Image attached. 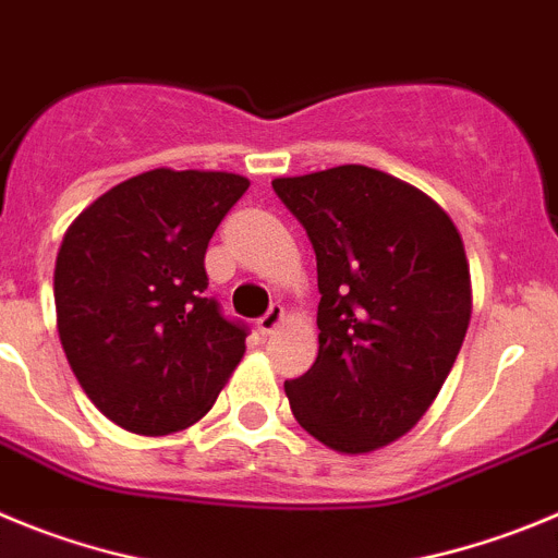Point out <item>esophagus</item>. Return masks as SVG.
Listing matches in <instances>:
<instances>
[{"instance_id":"34e87169","label":"esophagus","mask_w":558,"mask_h":558,"mask_svg":"<svg viewBox=\"0 0 558 558\" xmlns=\"http://www.w3.org/2000/svg\"><path fill=\"white\" fill-rule=\"evenodd\" d=\"M280 323H283V305L275 303L272 308H269L267 314L258 319V330H260V333L269 336V333H275V330L280 328Z\"/></svg>"}]
</instances>
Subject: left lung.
<instances>
[{
	"label": "left lung",
	"instance_id": "1",
	"mask_svg": "<svg viewBox=\"0 0 558 558\" xmlns=\"http://www.w3.org/2000/svg\"><path fill=\"white\" fill-rule=\"evenodd\" d=\"M316 253L319 353L286 380L291 414L336 453L409 434L453 369L473 314L464 242L420 189L344 163L275 178Z\"/></svg>",
	"mask_w": 558,
	"mask_h": 558
}]
</instances>
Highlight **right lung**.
<instances>
[{
  "label": "right lung",
  "instance_id": "right-lung-1",
  "mask_svg": "<svg viewBox=\"0 0 558 558\" xmlns=\"http://www.w3.org/2000/svg\"><path fill=\"white\" fill-rule=\"evenodd\" d=\"M247 189L233 172L149 169L69 225L54 260L60 344L88 400L119 428H189L242 361L247 328L208 298L205 250Z\"/></svg>",
  "mask_w": 558,
  "mask_h": 558
}]
</instances>
